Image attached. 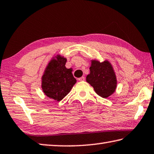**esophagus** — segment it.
<instances>
[{"mask_svg": "<svg viewBox=\"0 0 154 154\" xmlns=\"http://www.w3.org/2000/svg\"><path fill=\"white\" fill-rule=\"evenodd\" d=\"M78 80L81 81V82H83V81H85V77H82L79 78V79H78Z\"/></svg>", "mask_w": 154, "mask_h": 154, "instance_id": "1", "label": "esophagus"}]
</instances>
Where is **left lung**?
Here are the masks:
<instances>
[{
  "label": "left lung",
  "instance_id": "obj_1",
  "mask_svg": "<svg viewBox=\"0 0 154 154\" xmlns=\"http://www.w3.org/2000/svg\"><path fill=\"white\" fill-rule=\"evenodd\" d=\"M90 73L86 77L87 82L98 96L106 98L111 96L116 88V77L111 64L108 60L100 63L92 60Z\"/></svg>",
  "mask_w": 154,
  "mask_h": 154
}]
</instances>
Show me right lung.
<instances>
[{
  "instance_id": "right-lung-1",
  "label": "right lung",
  "mask_w": 154,
  "mask_h": 154,
  "mask_svg": "<svg viewBox=\"0 0 154 154\" xmlns=\"http://www.w3.org/2000/svg\"><path fill=\"white\" fill-rule=\"evenodd\" d=\"M65 58L58 55L46 68L42 78V88L50 98L60 102L67 95L76 83L71 69H66Z\"/></svg>"
}]
</instances>
